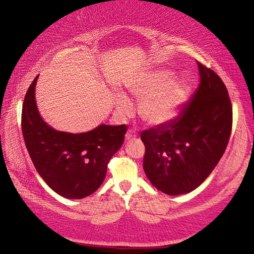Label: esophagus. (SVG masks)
<instances>
[{"instance_id":"esophagus-1","label":"esophagus","mask_w":254,"mask_h":254,"mask_svg":"<svg viewBox=\"0 0 254 254\" xmlns=\"http://www.w3.org/2000/svg\"><path fill=\"white\" fill-rule=\"evenodd\" d=\"M135 137H136L135 131L133 130V128H130V130H128V131L127 132L126 139H127V140H131V139H135Z\"/></svg>"}]
</instances>
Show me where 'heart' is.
I'll return each mask as SVG.
<instances>
[{"instance_id":"b5f03b06","label":"heart","mask_w":254,"mask_h":254,"mask_svg":"<svg viewBox=\"0 0 254 254\" xmlns=\"http://www.w3.org/2000/svg\"><path fill=\"white\" fill-rule=\"evenodd\" d=\"M171 75L167 69L152 70L128 86V92L139 101L137 112L140 118L149 126H162L173 120L188 95L187 81ZM115 104L122 114L131 110L130 103L122 95L117 97Z\"/></svg>"}]
</instances>
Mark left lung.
Instances as JSON below:
<instances>
[{"mask_svg":"<svg viewBox=\"0 0 254 254\" xmlns=\"http://www.w3.org/2000/svg\"><path fill=\"white\" fill-rule=\"evenodd\" d=\"M200 84L177 118L144 130L143 169L150 182L167 195L194 190L220 161L229 143L232 104L216 72L197 62Z\"/></svg>","mask_w":254,"mask_h":254,"instance_id":"1","label":"left lung"}]
</instances>
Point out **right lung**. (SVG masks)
Instances as JSON below:
<instances>
[{"mask_svg": "<svg viewBox=\"0 0 254 254\" xmlns=\"http://www.w3.org/2000/svg\"><path fill=\"white\" fill-rule=\"evenodd\" d=\"M28 88L22 105V134L30 158L47 185L60 196L80 199L96 191L107 163L121 148L127 127L101 124L85 133H68L49 127L38 111L34 88Z\"/></svg>", "mask_w": 254, "mask_h": 254, "instance_id": "obj_1", "label": "right lung"}]
</instances>
